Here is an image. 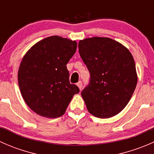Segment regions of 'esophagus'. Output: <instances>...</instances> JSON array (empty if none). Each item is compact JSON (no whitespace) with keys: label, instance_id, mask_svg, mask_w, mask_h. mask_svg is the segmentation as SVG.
I'll return each instance as SVG.
<instances>
[{"label":"esophagus","instance_id":"esophagus-1","mask_svg":"<svg viewBox=\"0 0 154 154\" xmlns=\"http://www.w3.org/2000/svg\"><path fill=\"white\" fill-rule=\"evenodd\" d=\"M77 86L79 87V88H80V90H81L82 88H83V83H82V82L81 81L78 82V83H77Z\"/></svg>","mask_w":154,"mask_h":154}]
</instances>
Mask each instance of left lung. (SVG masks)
Returning a JSON list of instances; mask_svg holds the SVG:
<instances>
[{"instance_id": "1", "label": "left lung", "mask_w": 154, "mask_h": 154, "mask_svg": "<svg viewBox=\"0 0 154 154\" xmlns=\"http://www.w3.org/2000/svg\"><path fill=\"white\" fill-rule=\"evenodd\" d=\"M79 53L90 74L81 95L92 116L108 119L130 101L137 84L136 65L123 45L106 37L80 40Z\"/></svg>"}]
</instances>
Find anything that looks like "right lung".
I'll return each mask as SVG.
<instances>
[{"label": "right lung", "mask_w": 154, "mask_h": 154, "mask_svg": "<svg viewBox=\"0 0 154 154\" xmlns=\"http://www.w3.org/2000/svg\"><path fill=\"white\" fill-rule=\"evenodd\" d=\"M77 46L76 41L53 35L38 42L23 57L18 86L25 103L36 114L49 119L60 117L80 91L70 83L66 67Z\"/></svg>", "instance_id": "add662e5"}]
</instances>
